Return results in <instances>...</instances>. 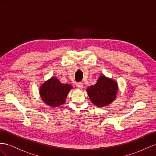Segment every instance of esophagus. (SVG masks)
<instances>
[{"mask_svg": "<svg viewBox=\"0 0 156 156\" xmlns=\"http://www.w3.org/2000/svg\"><path fill=\"white\" fill-rule=\"evenodd\" d=\"M76 86H77V87H78V88L82 89V88H83L84 86H83V83H76Z\"/></svg>", "mask_w": 156, "mask_h": 156, "instance_id": "34e87169", "label": "esophagus"}]
</instances>
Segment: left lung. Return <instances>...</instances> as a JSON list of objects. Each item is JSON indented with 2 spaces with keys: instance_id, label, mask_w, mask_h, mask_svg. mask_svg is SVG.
Segmentation results:
<instances>
[{
  "instance_id": "1",
  "label": "left lung",
  "mask_w": 156,
  "mask_h": 156,
  "mask_svg": "<svg viewBox=\"0 0 156 156\" xmlns=\"http://www.w3.org/2000/svg\"><path fill=\"white\" fill-rule=\"evenodd\" d=\"M118 90L117 82L105 75L99 76L96 83L86 89L91 102L99 107L112 103L117 98Z\"/></svg>"
}]
</instances>
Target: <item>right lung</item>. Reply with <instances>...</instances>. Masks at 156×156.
Returning <instances> with one entry per match:
<instances>
[{"instance_id": "right-lung-1", "label": "right lung", "mask_w": 156, "mask_h": 156, "mask_svg": "<svg viewBox=\"0 0 156 156\" xmlns=\"http://www.w3.org/2000/svg\"><path fill=\"white\" fill-rule=\"evenodd\" d=\"M73 86L62 83L55 76H52L40 86L39 92L42 101L47 106L58 107L66 101L68 94Z\"/></svg>"}]
</instances>
